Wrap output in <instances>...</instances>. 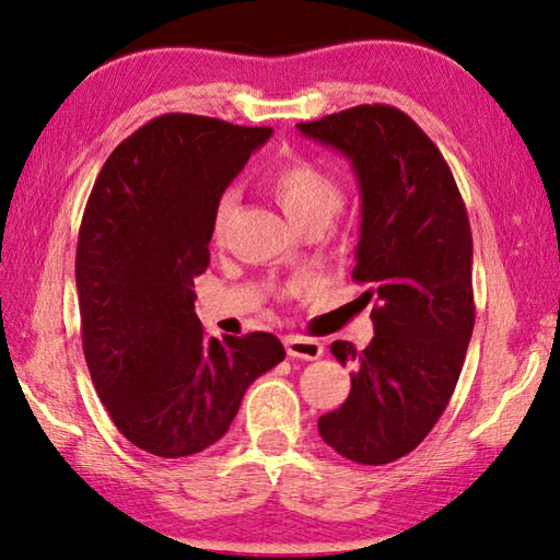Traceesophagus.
Instances as JSON below:
<instances>
[{"label":"esophagus","instance_id":"obj_1","mask_svg":"<svg viewBox=\"0 0 560 560\" xmlns=\"http://www.w3.org/2000/svg\"><path fill=\"white\" fill-rule=\"evenodd\" d=\"M283 346H287L289 358H299V360H316L324 355V346L314 338L306 336H287L283 338Z\"/></svg>","mask_w":560,"mask_h":560}]
</instances>
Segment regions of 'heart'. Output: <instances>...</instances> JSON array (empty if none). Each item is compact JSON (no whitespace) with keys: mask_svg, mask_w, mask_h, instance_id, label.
<instances>
[{"mask_svg":"<svg viewBox=\"0 0 560 560\" xmlns=\"http://www.w3.org/2000/svg\"><path fill=\"white\" fill-rule=\"evenodd\" d=\"M269 189L289 220L299 226L306 224H326L338 212L340 187L324 167L311 163L306 158H291L281 163L269 175ZM234 210V192L226 189L220 195L212 214V234L220 236L224 232L230 214Z\"/></svg>","mask_w":560,"mask_h":560,"instance_id":"b5f03b06","label":"heart"}]
</instances>
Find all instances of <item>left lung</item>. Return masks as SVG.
I'll list each match as a JSON object with an SVG mask.
<instances>
[{
  "label": "left lung",
  "mask_w": 560,
  "mask_h": 560,
  "mask_svg": "<svg viewBox=\"0 0 560 560\" xmlns=\"http://www.w3.org/2000/svg\"><path fill=\"white\" fill-rule=\"evenodd\" d=\"M303 136L348 158L360 189L353 279L375 301L365 350L336 340L353 363L350 395L318 420L328 447L358 464L410 454L440 420L474 328L471 232L450 165L417 122L393 106H355Z\"/></svg>",
  "instance_id": "obj_1"
}]
</instances>
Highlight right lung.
Listing matches in <instances>:
<instances>
[{"label": "right lung", "mask_w": 560, "mask_h": 560, "mask_svg": "<svg viewBox=\"0 0 560 560\" xmlns=\"http://www.w3.org/2000/svg\"><path fill=\"white\" fill-rule=\"evenodd\" d=\"M271 128L167 113L113 150L75 249L83 355L122 438L155 457L222 440L254 381L287 358L271 334L207 338L195 277L212 214Z\"/></svg>", "instance_id": "right-lung-1"}]
</instances>
